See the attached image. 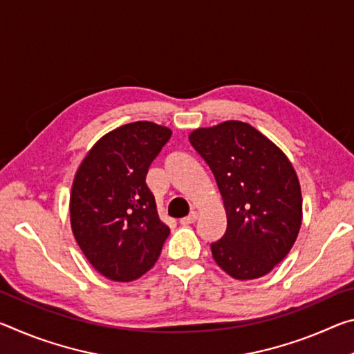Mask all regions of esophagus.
<instances>
[{
    "instance_id": "1",
    "label": "esophagus",
    "mask_w": 354,
    "mask_h": 354,
    "mask_svg": "<svg viewBox=\"0 0 354 354\" xmlns=\"http://www.w3.org/2000/svg\"><path fill=\"white\" fill-rule=\"evenodd\" d=\"M196 218H198V212L192 211V212L187 215V217H184V218L179 220V223H181V225H192V223H195Z\"/></svg>"
}]
</instances>
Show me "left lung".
Returning a JSON list of instances; mask_svg holds the SVG:
<instances>
[{
    "instance_id": "left-lung-1",
    "label": "left lung",
    "mask_w": 354,
    "mask_h": 354,
    "mask_svg": "<svg viewBox=\"0 0 354 354\" xmlns=\"http://www.w3.org/2000/svg\"><path fill=\"white\" fill-rule=\"evenodd\" d=\"M189 140L212 170L226 211L225 234L211 243L214 261L241 281L270 273L301 226V187L290 160L237 120L192 131Z\"/></svg>"
}]
</instances>
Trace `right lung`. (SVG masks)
<instances>
[{
    "label": "right lung",
    "instance_id": "add662e5",
    "mask_svg": "<svg viewBox=\"0 0 354 354\" xmlns=\"http://www.w3.org/2000/svg\"><path fill=\"white\" fill-rule=\"evenodd\" d=\"M171 137L153 122H134L95 143L77 169L70 223L87 261L111 281L129 283L151 268L170 227L145 183L148 167Z\"/></svg>",
    "mask_w": 354,
    "mask_h": 354
}]
</instances>
